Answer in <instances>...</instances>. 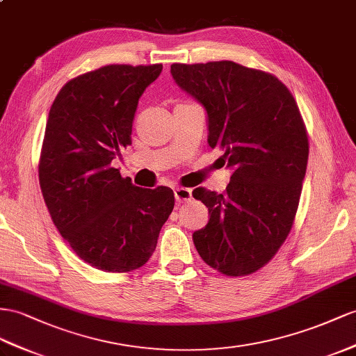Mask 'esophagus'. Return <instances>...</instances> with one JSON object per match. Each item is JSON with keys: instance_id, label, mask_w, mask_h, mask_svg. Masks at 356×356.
I'll return each instance as SVG.
<instances>
[{"instance_id": "esophagus-1", "label": "esophagus", "mask_w": 356, "mask_h": 356, "mask_svg": "<svg viewBox=\"0 0 356 356\" xmlns=\"http://www.w3.org/2000/svg\"><path fill=\"white\" fill-rule=\"evenodd\" d=\"M175 197L177 202H189L193 198V193L186 188H175Z\"/></svg>"}]
</instances>
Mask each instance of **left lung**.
<instances>
[{
    "label": "left lung",
    "mask_w": 356,
    "mask_h": 356,
    "mask_svg": "<svg viewBox=\"0 0 356 356\" xmlns=\"http://www.w3.org/2000/svg\"><path fill=\"white\" fill-rule=\"evenodd\" d=\"M171 75L206 108L207 143L233 168L222 194L194 189L211 215L194 245L224 275H250L275 256L295 221L308 161L298 104L277 76L234 61L175 63Z\"/></svg>",
    "instance_id": "8db88e82"
}]
</instances>
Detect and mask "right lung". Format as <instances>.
<instances>
[{"instance_id":"1","label":"right lung","mask_w":356,"mask_h":356,"mask_svg":"<svg viewBox=\"0 0 356 356\" xmlns=\"http://www.w3.org/2000/svg\"><path fill=\"white\" fill-rule=\"evenodd\" d=\"M162 65H108L63 86L49 109L39 181L54 224L99 270L131 272L156 248L175 207L167 186L132 185L111 162L132 144L138 100Z\"/></svg>"}]
</instances>
